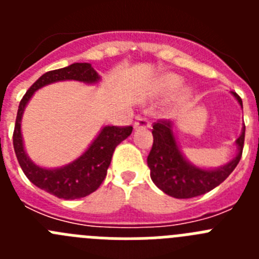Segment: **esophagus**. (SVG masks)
Wrapping results in <instances>:
<instances>
[{
	"label": "esophagus",
	"instance_id": "1",
	"mask_svg": "<svg viewBox=\"0 0 259 259\" xmlns=\"http://www.w3.org/2000/svg\"><path fill=\"white\" fill-rule=\"evenodd\" d=\"M150 127V122L149 119L148 118H143V116H140V118L136 119V122H135V128H149Z\"/></svg>",
	"mask_w": 259,
	"mask_h": 259
}]
</instances>
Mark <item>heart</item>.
<instances>
[{"mask_svg": "<svg viewBox=\"0 0 259 259\" xmlns=\"http://www.w3.org/2000/svg\"><path fill=\"white\" fill-rule=\"evenodd\" d=\"M183 80L176 75H167V76L162 77L159 84H158V89L162 93H171L175 92L176 89L182 85Z\"/></svg>", "mask_w": 259, "mask_h": 259, "instance_id": "1", "label": "heart"}]
</instances>
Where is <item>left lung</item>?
Wrapping results in <instances>:
<instances>
[{"mask_svg":"<svg viewBox=\"0 0 259 259\" xmlns=\"http://www.w3.org/2000/svg\"><path fill=\"white\" fill-rule=\"evenodd\" d=\"M242 107V101L237 93L232 92ZM153 146L148 155V166L150 168V178L158 188L175 198H192L205 194L218 187L227 179L230 174L241 159L245 125L240 137L236 140V157L227 164L215 168L203 170L192 166L180 153L172 132V122L167 119H159L153 124Z\"/></svg>","mask_w":259,"mask_h":259,"instance_id":"8db88e82","label":"left lung"}]
</instances>
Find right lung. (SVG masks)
I'll return each instance as SVG.
<instances>
[{"instance_id":"add662e5","label":"right lung","mask_w":259,"mask_h":259,"mask_svg":"<svg viewBox=\"0 0 259 259\" xmlns=\"http://www.w3.org/2000/svg\"><path fill=\"white\" fill-rule=\"evenodd\" d=\"M61 80H77V81L92 84L97 83L100 76L89 63H72L67 67L48 71L47 74L38 77L20 100L15 127H14L13 144L18 162L29 182L56 197L63 200H75L93 193L101 185L106 178L107 168L116 145H119L131 135L132 127L131 125H124V127L106 125L102 128V131L83 153V155H80L72 163L54 170L38 167L29 159L24 152L22 132H20L23 111L29 98L37 89Z\"/></svg>"}]
</instances>
